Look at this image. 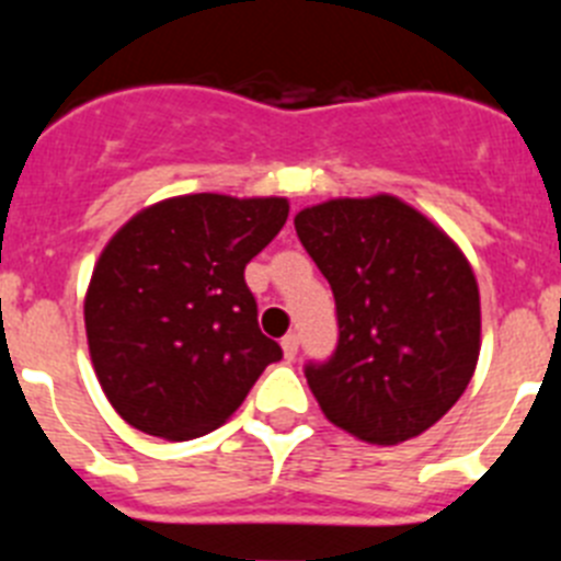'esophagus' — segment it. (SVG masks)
Segmentation results:
<instances>
[{
	"instance_id": "obj_1",
	"label": "esophagus",
	"mask_w": 561,
	"mask_h": 561,
	"mask_svg": "<svg viewBox=\"0 0 561 561\" xmlns=\"http://www.w3.org/2000/svg\"><path fill=\"white\" fill-rule=\"evenodd\" d=\"M280 348H284L286 359H295L297 348H300V336H297V334H286L284 340H280Z\"/></svg>"
}]
</instances>
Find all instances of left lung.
<instances>
[{"label": "left lung", "instance_id": "obj_1", "mask_svg": "<svg viewBox=\"0 0 561 561\" xmlns=\"http://www.w3.org/2000/svg\"><path fill=\"white\" fill-rule=\"evenodd\" d=\"M336 300L340 342L306 379L331 424L393 447L463 396L480 356V291L460 247L390 193L295 216Z\"/></svg>", "mask_w": 561, "mask_h": 561}]
</instances>
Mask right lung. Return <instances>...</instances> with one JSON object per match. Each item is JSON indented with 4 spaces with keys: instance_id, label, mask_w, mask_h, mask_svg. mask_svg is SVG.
Instances as JSON below:
<instances>
[{
    "instance_id": "obj_1",
    "label": "right lung",
    "mask_w": 561,
    "mask_h": 561,
    "mask_svg": "<svg viewBox=\"0 0 561 561\" xmlns=\"http://www.w3.org/2000/svg\"><path fill=\"white\" fill-rule=\"evenodd\" d=\"M284 196L191 193L108 238L87 300L89 356L126 424L165 440L221 427L280 345L257 329L244 266L280 232Z\"/></svg>"
}]
</instances>
